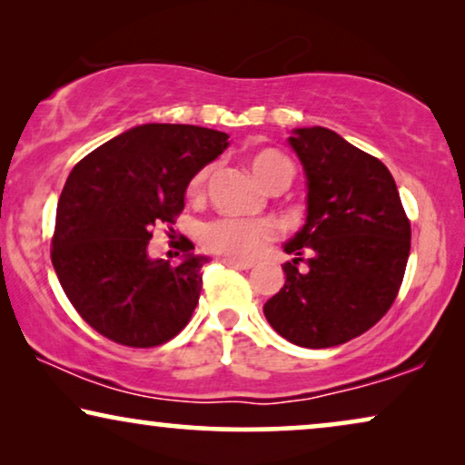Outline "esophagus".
<instances>
[{"instance_id":"1","label":"esophagus","mask_w":465,"mask_h":465,"mask_svg":"<svg viewBox=\"0 0 465 465\" xmlns=\"http://www.w3.org/2000/svg\"><path fill=\"white\" fill-rule=\"evenodd\" d=\"M220 262L226 264V266H232V269H239V271H250L252 269L250 262H241V260H232V258H222Z\"/></svg>"}]
</instances>
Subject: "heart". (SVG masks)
Here are the masks:
<instances>
[{"label":"heart","instance_id":"heart-1","mask_svg":"<svg viewBox=\"0 0 465 465\" xmlns=\"http://www.w3.org/2000/svg\"><path fill=\"white\" fill-rule=\"evenodd\" d=\"M252 173L269 190L288 188L294 175L292 163L279 150L266 148L250 158ZM209 167L201 169L190 180V196H199L205 188ZM277 226L271 220H245V218H220L203 226V245L224 258L252 260L275 239Z\"/></svg>","mask_w":465,"mask_h":465}]
</instances>
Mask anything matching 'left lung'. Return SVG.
<instances>
[{"label":"left lung","mask_w":465,"mask_h":465,"mask_svg":"<svg viewBox=\"0 0 465 465\" xmlns=\"http://www.w3.org/2000/svg\"><path fill=\"white\" fill-rule=\"evenodd\" d=\"M288 143L307 177V220L283 245L294 258L283 264L285 283L266 301L264 317L294 345H342L396 301L411 222L379 158L323 126L294 129Z\"/></svg>","instance_id":"1"}]
</instances>
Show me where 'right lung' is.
I'll list each match as a JSON object with an SVG mask.
<instances>
[{"instance_id": "1", "label": "right lung", "mask_w": 465, "mask_h": 465, "mask_svg": "<svg viewBox=\"0 0 465 465\" xmlns=\"http://www.w3.org/2000/svg\"><path fill=\"white\" fill-rule=\"evenodd\" d=\"M222 131L139 124L82 158L56 205L53 266L88 326L126 347L180 332L201 296L207 256L186 239L182 262L148 256L152 228L173 224L193 177L228 148Z\"/></svg>"}]
</instances>
